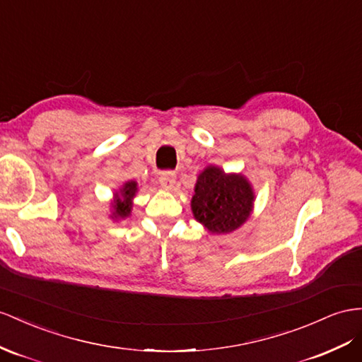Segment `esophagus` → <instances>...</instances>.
Masks as SVG:
<instances>
[{
    "instance_id": "esophagus-1",
    "label": "esophagus",
    "mask_w": 362,
    "mask_h": 362,
    "mask_svg": "<svg viewBox=\"0 0 362 362\" xmlns=\"http://www.w3.org/2000/svg\"><path fill=\"white\" fill-rule=\"evenodd\" d=\"M175 179H177V177H175V174L173 171H165V173L160 174L159 182L162 185V188L173 189V187L175 185Z\"/></svg>"
}]
</instances>
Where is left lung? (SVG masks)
<instances>
[{
	"mask_svg": "<svg viewBox=\"0 0 362 362\" xmlns=\"http://www.w3.org/2000/svg\"><path fill=\"white\" fill-rule=\"evenodd\" d=\"M254 200V189L245 175L226 174L209 165L199 174L191 209L211 234H228L249 218Z\"/></svg>",
	"mask_w": 362,
	"mask_h": 362,
	"instance_id": "left-lung-1",
	"label": "left lung"
}]
</instances>
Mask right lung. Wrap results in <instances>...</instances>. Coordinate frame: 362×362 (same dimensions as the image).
Masks as SVG:
<instances>
[{
    "instance_id": "right-lung-1",
    "label": "right lung",
    "mask_w": 362,
    "mask_h": 362,
    "mask_svg": "<svg viewBox=\"0 0 362 362\" xmlns=\"http://www.w3.org/2000/svg\"><path fill=\"white\" fill-rule=\"evenodd\" d=\"M136 192H137V182L129 180L122 185V188L115 194V202L111 203V208H113L111 218L119 220L132 214V206H133L132 200L136 196Z\"/></svg>"
}]
</instances>
